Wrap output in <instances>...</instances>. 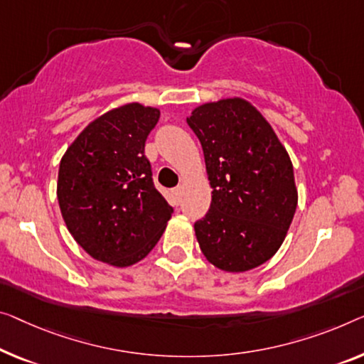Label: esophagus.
<instances>
[{
    "label": "esophagus",
    "instance_id": "34e87169",
    "mask_svg": "<svg viewBox=\"0 0 364 364\" xmlns=\"http://www.w3.org/2000/svg\"><path fill=\"white\" fill-rule=\"evenodd\" d=\"M171 194H173V198H175L176 200H181L183 188H181V186H176V188H173V189H171Z\"/></svg>",
    "mask_w": 364,
    "mask_h": 364
}]
</instances>
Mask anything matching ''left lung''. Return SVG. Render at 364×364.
<instances>
[{"mask_svg":"<svg viewBox=\"0 0 364 364\" xmlns=\"http://www.w3.org/2000/svg\"><path fill=\"white\" fill-rule=\"evenodd\" d=\"M213 188L194 222L200 252L224 271L257 268L283 243L297 205L294 171L262 114L243 100L199 106L188 119Z\"/></svg>","mask_w":364,"mask_h":364,"instance_id":"obj_1","label":"left lung"}]
</instances>
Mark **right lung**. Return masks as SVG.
Wrapping results in <instances>:
<instances>
[{
    "instance_id": "1",
    "label": "right lung",
    "mask_w": 364,
    "mask_h": 364,
    "mask_svg": "<svg viewBox=\"0 0 364 364\" xmlns=\"http://www.w3.org/2000/svg\"><path fill=\"white\" fill-rule=\"evenodd\" d=\"M160 111L134 102L91 122L60 161L57 196L65 224L100 262L129 267L147 257L173 208L155 188L145 142Z\"/></svg>"
}]
</instances>
